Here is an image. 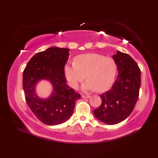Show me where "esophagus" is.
Instances as JSON below:
<instances>
[{
	"label": "esophagus",
	"instance_id": "34e87169",
	"mask_svg": "<svg viewBox=\"0 0 158 158\" xmlns=\"http://www.w3.org/2000/svg\"><path fill=\"white\" fill-rule=\"evenodd\" d=\"M81 97H82V98H84V99H85V98H89V96H85V95H82L81 96Z\"/></svg>",
	"mask_w": 158,
	"mask_h": 158
}]
</instances>
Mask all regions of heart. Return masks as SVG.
I'll return each instance as SVG.
<instances>
[{
    "label": "heart",
    "mask_w": 158,
    "mask_h": 158,
    "mask_svg": "<svg viewBox=\"0 0 158 158\" xmlns=\"http://www.w3.org/2000/svg\"><path fill=\"white\" fill-rule=\"evenodd\" d=\"M117 64L113 58L98 53L79 56L76 62H70L65 66L64 73L69 85L77 89L83 80L88 79L82 88L85 91L96 89L104 92L115 81Z\"/></svg>",
    "instance_id": "b5f03b06"
}]
</instances>
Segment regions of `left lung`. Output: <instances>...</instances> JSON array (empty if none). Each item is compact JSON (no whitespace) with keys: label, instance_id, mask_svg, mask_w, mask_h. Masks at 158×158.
I'll return each instance as SVG.
<instances>
[{"label":"left lung","instance_id":"8db88e82","mask_svg":"<svg viewBox=\"0 0 158 158\" xmlns=\"http://www.w3.org/2000/svg\"><path fill=\"white\" fill-rule=\"evenodd\" d=\"M118 75L110 89L100 94L102 103L94 114L102 122L110 125L126 119L133 111L139 96L140 70L132 57L117 51L113 56Z\"/></svg>","mask_w":158,"mask_h":158}]
</instances>
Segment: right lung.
I'll use <instances>...</instances> for the list:
<instances>
[{
    "mask_svg": "<svg viewBox=\"0 0 158 158\" xmlns=\"http://www.w3.org/2000/svg\"><path fill=\"white\" fill-rule=\"evenodd\" d=\"M69 49L56 47L39 52L28 62L23 72V89L29 108L43 123L55 126L68 120L73 115L75 102L81 95L66 84L64 66ZM48 80L54 91L47 99H41L35 93L40 80Z\"/></svg>",
    "mask_w": 158,
    "mask_h": 158,
    "instance_id": "1",
    "label": "right lung"
}]
</instances>
